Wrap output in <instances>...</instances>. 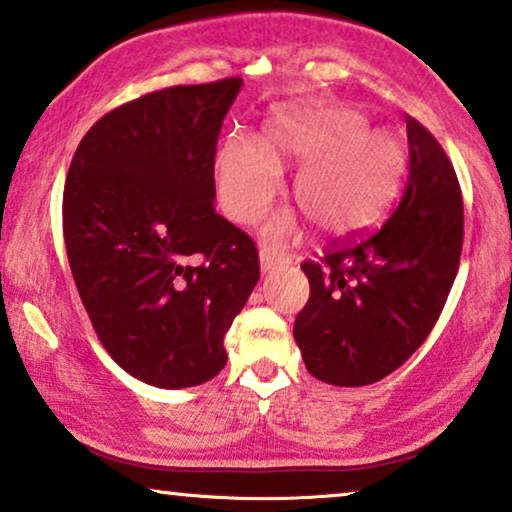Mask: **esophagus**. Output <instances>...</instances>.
I'll use <instances>...</instances> for the list:
<instances>
[{
  "label": "esophagus",
  "mask_w": 512,
  "mask_h": 512,
  "mask_svg": "<svg viewBox=\"0 0 512 512\" xmlns=\"http://www.w3.org/2000/svg\"><path fill=\"white\" fill-rule=\"evenodd\" d=\"M287 262H290V257H287L285 253H278L276 248H262L259 250V266H262V273H271L280 269V266H285Z\"/></svg>",
  "instance_id": "34e87169"
}]
</instances>
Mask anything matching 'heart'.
Instances as JSON below:
<instances>
[{
  "label": "heart",
  "mask_w": 512,
  "mask_h": 512,
  "mask_svg": "<svg viewBox=\"0 0 512 512\" xmlns=\"http://www.w3.org/2000/svg\"><path fill=\"white\" fill-rule=\"evenodd\" d=\"M406 143L390 129L345 106L278 109L266 120L259 146L229 139L218 157V194L229 218L250 225L276 197L280 167L301 164L292 199L320 234L343 236L376 222L406 174ZM290 215L269 222L266 234H290Z\"/></svg>",
  "instance_id": "b5f03b06"
}]
</instances>
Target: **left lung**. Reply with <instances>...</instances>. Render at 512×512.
<instances>
[{"label":"left lung","instance_id":"left-lung-1","mask_svg":"<svg viewBox=\"0 0 512 512\" xmlns=\"http://www.w3.org/2000/svg\"><path fill=\"white\" fill-rule=\"evenodd\" d=\"M408 178L383 225L334 241L301 269L311 294L294 341L311 376L371 385L424 343L448 299L464 243V201L441 143L406 118Z\"/></svg>","mask_w":512,"mask_h":512}]
</instances>
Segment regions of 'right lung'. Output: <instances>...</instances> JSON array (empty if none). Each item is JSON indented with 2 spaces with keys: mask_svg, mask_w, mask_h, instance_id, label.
Masks as SVG:
<instances>
[{
  "mask_svg": "<svg viewBox=\"0 0 512 512\" xmlns=\"http://www.w3.org/2000/svg\"><path fill=\"white\" fill-rule=\"evenodd\" d=\"M241 78L148 92L78 143L62 229L99 341L167 390L227 364L225 334L259 280L255 241L215 213V148Z\"/></svg>",
  "mask_w": 512,
  "mask_h": 512,
  "instance_id": "add662e5",
  "label": "right lung"
}]
</instances>
